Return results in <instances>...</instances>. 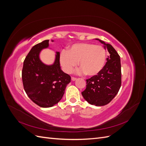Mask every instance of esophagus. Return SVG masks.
Listing matches in <instances>:
<instances>
[{
	"instance_id": "obj_1",
	"label": "esophagus",
	"mask_w": 146,
	"mask_h": 146,
	"mask_svg": "<svg viewBox=\"0 0 146 146\" xmlns=\"http://www.w3.org/2000/svg\"><path fill=\"white\" fill-rule=\"evenodd\" d=\"M71 79H72V81H75V80H77V78H76V77H72Z\"/></svg>"
}]
</instances>
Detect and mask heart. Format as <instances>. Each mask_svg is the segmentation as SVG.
<instances>
[{
    "label": "heart",
    "instance_id": "obj_1",
    "mask_svg": "<svg viewBox=\"0 0 146 146\" xmlns=\"http://www.w3.org/2000/svg\"><path fill=\"white\" fill-rule=\"evenodd\" d=\"M106 56L103 46L92 43H77L67 52L63 50L60 53V62L66 72L71 73L79 61L82 72L88 76H94L103 69Z\"/></svg>",
    "mask_w": 146,
    "mask_h": 146
}]
</instances>
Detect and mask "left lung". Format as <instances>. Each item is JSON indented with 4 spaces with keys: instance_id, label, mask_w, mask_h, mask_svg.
Wrapping results in <instances>:
<instances>
[{
    "instance_id": "obj_1",
    "label": "left lung",
    "mask_w": 146,
    "mask_h": 146,
    "mask_svg": "<svg viewBox=\"0 0 146 146\" xmlns=\"http://www.w3.org/2000/svg\"><path fill=\"white\" fill-rule=\"evenodd\" d=\"M105 45L110 55L107 63L96 76L86 80V89L82 94L88 103L96 106L109 104L119 92L121 86V65L120 56L113 47L99 39Z\"/></svg>"
}]
</instances>
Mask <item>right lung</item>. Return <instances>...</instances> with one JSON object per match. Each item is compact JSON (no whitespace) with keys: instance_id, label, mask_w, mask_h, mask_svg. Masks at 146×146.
<instances>
[{"instance_id":"obj_1","label":"right lung","mask_w":146,"mask_h":146,"mask_svg":"<svg viewBox=\"0 0 146 146\" xmlns=\"http://www.w3.org/2000/svg\"><path fill=\"white\" fill-rule=\"evenodd\" d=\"M48 41H43L32 48L24 60L22 70L26 94L35 104L42 108L51 107L58 103L71 80L69 75L61 69L60 52H56L52 65L44 64L39 59V53L48 47Z\"/></svg>"}]
</instances>
